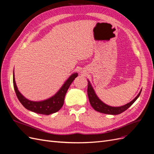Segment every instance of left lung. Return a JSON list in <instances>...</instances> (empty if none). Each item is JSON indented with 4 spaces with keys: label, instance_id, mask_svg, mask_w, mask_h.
I'll use <instances>...</instances> for the list:
<instances>
[{
    "label": "left lung",
    "instance_id": "left-lung-1",
    "mask_svg": "<svg viewBox=\"0 0 154 154\" xmlns=\"http://www.w3.org/2000/svg\"><path fill=\"white\" fill-rule=\"evenodd\" d=\"M88 80V88H87V94L88 97V100L92 106V107L95 110L100 112L101 113L106 114H111V115H118L121 113L123 112L124 111L127 110L129 107L131 106L136 100L138 98L139 96H140L142 89L139 92V94L135 98L132 100L129 103H127L125 105L121 106H111L105 104L96 95L94 89L93 88L90 81Z\"/></svg>",
    "mask_w": 154,
    "mask_h": 154
}]
</instances>
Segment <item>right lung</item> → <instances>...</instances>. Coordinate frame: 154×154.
Instances as JSON below:
<instances>
[{
    "label": "right lung",
    "instance_id": "add662e5",
    "mask_svg": "<svg viewBox=\"0 0 154 154\" xmlns=\"http://www.w3.org/2000/svg\"><path fill=\"white\" fill-rule=\"evenodd\" d=\"M78 74L77 72L72 74L67 78V80L64 82L61 88H60L58 91L54 96L47 100L40 101H31L27 99L26 97H25L21 94L19 91H18L16 84L14 71L13 74V87L18 100L20 101L21 104L26 109L34 112L37 114L49 115L51 114L57 112L62 108L64 103L65 96H66L68 88L71 85L72 82L74 80V79L78 76Z\"/></svg>",
    "mask_w": 154,
    "mask_h": 154
}]
</instances>
